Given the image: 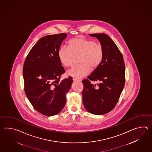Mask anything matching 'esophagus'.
I'll use <instances>...</instances> for the list:
<instances>
[{
  "label": "esophagus",
  "mask_w": 152,
  "mask_h": 152,
  "mask_svg": "<svg viewBox=\"0 0 152 152\" xmlns=\"http://www.w3.org/2000/svg\"><path fill=\"white\" fill-rule=\"evenodd\" d=\"M73 80L74 81H81V80L80 79H77V78H73Z\"/></svg>",
  "instance_id": "esophagus-1"
}]
</instances>
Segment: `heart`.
<instances>
[{
  "instance_id": "b5f03b06",
  "label": "heart",
  "mask_w": 152,
  "mask_h": 152,
  "mask_svg": "<svg viewBox=\"0 0 152 152\" xmlns=\"http://www.w3.org/2000/svg\"><path fill=\"white\" fill-rule=\"evenodd\" d=\"M104 57V48L99 43L91 39L80 37L68 42V47L62 46L58 50V58L62 65L69 67L78 58L79 65L70 69L68 74L73 77L80 78L100 66Z\"/></svg>"
}]
</instances>
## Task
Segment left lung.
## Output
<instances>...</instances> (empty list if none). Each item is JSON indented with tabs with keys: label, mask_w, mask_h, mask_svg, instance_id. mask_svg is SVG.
I'll return each mask as SVG.
<instances>
[{
	"label": "left lung",
	"mask_w": 152,
	"mask_h": 152,
	"mask_svg": "<svg viewBox=\"0 0 152 152\" xmlns=\"http://www.w3.org/2000/svg\"><path fill=\"white\" fill-rule=\"evenodd\" d=\"M89 35L96 37L103 45L104 57L100 66L83 80V102L87 111L100 115L110 112L118 102L125 84V65L121 52L109 36ZM91 80L98 84H92Z\"/></svg>",
	"instance_id": "8db88e82"
}]
</instances>
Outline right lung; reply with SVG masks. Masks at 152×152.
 Listing matches in <instances>:
<instances>
[{"instance_id": "add662e5", "label": "right lung", "mask_w": 152, "mask_h": 152, "mask_svg": "<svg viewBox=\"0 0 152 152\" xmlns=\"http://www.w3.org/2000/svg\"><path fill=\"white\" fill-rule=\"evenodd\" d=\"M66 33L45 36L29 52L23 65L24 91L36 111L47 116L59 113L66 103L72 77L60 80L65 72L58 50Z\"/></svg>"}]
</instances>
